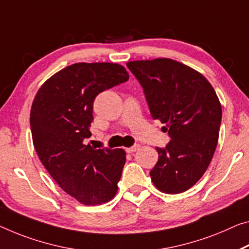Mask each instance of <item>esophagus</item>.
Returning a JSON list of instances; mask_svg holds the SVG:
<instances>
[{"label": "esophagus", "mask_w": 249, "mask_h": 249, "mask_svg": "<svg viewBox=\"0 0 249 249\" xmlns=\"http://www.w3.org/2000/svg\"><path fill=\"white\" fill-rule=\"evenodd\" d=\"M139 148H140L139 144L136 143V144H133L132 147H130V148H127V149H125V151L129 152V154H131V152H135V151H137L138 149H139Z\"/></svg>", "instance_id": "obj_1"}]
</instances>
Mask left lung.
Listing matches in <instances>:
<instances>
[{
	"instance_id": "obj_1",
	"label": "left lung",
	"mask_w": 249,
	"mask_h": 249,
	"mask_svg": "<svg viewBox=\"0 0 249 249\" xmlns=\"http://www.w3.org/2000/svg\"><path fill=\"white\" fill-rule=\"evenodd\" d=\"M127 67L142 87L151 117L166 124L170 138L157 147L151 180L163 193L180 194L199 180L215 154L220 102L204 75L177 61H131Z\"/></svg>"
}]
</instances>
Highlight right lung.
I'll list each match as a JSON object with an SVG mask.
<instances>
[{"label": "right lung", "instance_id": "add662e5", "mask_svg": "<svg viewBox=\"0 0 249 249\" xmlns=\"http://www.w3.org/2000/svg\"><path fill=\"white\" fill-rule=\"evenodd\" d=\"M128 80L119 64L75 63L47 80L33 100L30 125L36 154L61 188L85 205L103 204L117 194L125 152L94 149L86 139L95 97Z\"/></svg>", "mask_w": 249, "mask_h": 249}]
</instances>
